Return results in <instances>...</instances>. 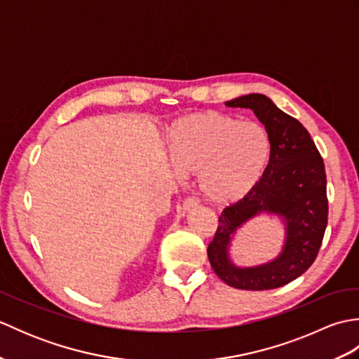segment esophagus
<instances>
[{
    "mask_svg": "<svg viewBox=\"0 0 359 359\" xmlns=\"http://www.w3.org/2000/svg\"><path fill=\"white\" fill-rule=\"evenodd\" d=\"M199 205H201L199 199H196V197H188V199H185V202H184V205H182V207H184L185 211H189V210L197 208Z\"/></svg>",
    "mask_w": 359,
    "mask_h": 359,
    "instance_id": "34e87169",
    "label": "esophagus"
}]
</instances>
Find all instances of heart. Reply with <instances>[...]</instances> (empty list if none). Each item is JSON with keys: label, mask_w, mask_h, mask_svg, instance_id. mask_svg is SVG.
Returning a JSON list of instances; mask_svg holds the SVG:
<instances>
[{"label": "heart", "mask_w": 359, "mask_h": 359, "mask_svg": "<svg viewBox=\"0 0 359 359\" xmlns=\"http://www.w3.org/2000/svg\"><path fill=\"white\" fill-rule=\"evenodd\" d=\"M168 151L175 170L199 175L202 194L212 203L242 201L262 179L271 144L256 121H239L217 111L187 114L168 129Z\"/></svg>", "instance_id": "obj_1"}]
</instances>
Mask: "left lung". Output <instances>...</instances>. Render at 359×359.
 I'll return each mask as SVG.
<instances>
[{
    "label": "left lung",
    "instance_id": "8db88e82",
    "mask_svg": "<svg viewBox=\"0 0 359 359\" xmlns=\"http://www.w3.org/2000/svg\"><path fill=\"white\" fill-rule=\"evenodd\" d=\"M225 104L256 114L269 133L271 152L262 179L253 191L231 203L219 216L216 234L207 250L210 264L230 287L278 288L307 271L321 248L329 216L323 157L307 129L280 111L269 97L248 94ZM261 212H273L285 219V248L269 264L239 269L231 264L227 248L237 228Z\"/></svg>",
    "mask_w": 359,
    "mask_h": 359
}]
</instances>
